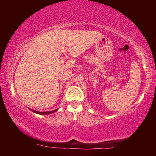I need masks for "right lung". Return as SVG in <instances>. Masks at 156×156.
<instances>
[{
	"instance_id": "1",
	"label": "right lung",
	"mask_w": 156,
	"mask_h": 156,
	"mask_svg": "<svg viewBox=\"0 0 156 156\" xmlns=\"http://www.w3.org/2000/svg\"><path fill=\"white\" fill-rule=\"evenodd\" d=\"M29 109H30V108H29ZM31 110L32 111V112H33L34 113H37V114H40V115H48V114H51V113H53L56 112L58 109L53 110V111H51V112H38V111L33 110V109H31Z\"/></svg>"
}]
</instances>
